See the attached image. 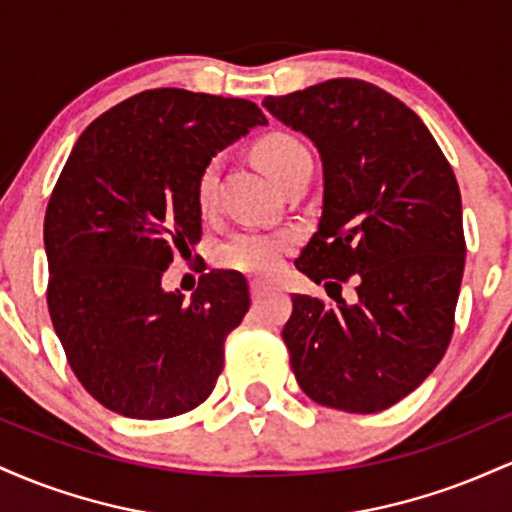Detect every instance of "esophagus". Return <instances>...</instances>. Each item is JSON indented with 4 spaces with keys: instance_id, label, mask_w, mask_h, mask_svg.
I'll list each match as a JSON object with an SVG mask.
<instances>
[{
    "instance_id": "esophagus-1",
    "label": "esophagus",
    "mask_w": 512,
    "mask_h": 512,
    "mask_svg": "<svg viewBox=\"0 0 512 512\" xmlns=\"http://www.w3.org/2000/svg\"><path fill=\"white\" fill-rule=\"evenodd\" d=\"M250 293L255 301H260L264 293H267V284H262V281H250Z\"/></svg>"
}]
</instances>
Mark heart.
Instances as JSON below:
<instances>
[{"instance_id":"obj_1","label":"heart","mask_w":512,"mask_h":512,"mask_svg":"<svg viewBox=\"0 0 512 512\" xmlns=\"http://www.w3.org/2000/svg\"><path fill=\"white\" fill-rule=\"evenodd\" d=\"M308 149L293 134L272 132L255 144V156L269 175L281 182ZM219 158H211L202 168L197 180V202L202 209H209L216 197L219 182ZM298 238L293 231H262V228H243L231 238H226L216 250V260L221 267L252 276H272L279 272L281 262L296 248Z\"/></svg>"}]
</instances>
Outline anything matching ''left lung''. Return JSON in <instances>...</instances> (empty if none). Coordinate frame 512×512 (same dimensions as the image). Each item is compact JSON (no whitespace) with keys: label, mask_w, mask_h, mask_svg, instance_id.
I'll list each match as a JSON object with an SVG mask.
<instances>
[{"label":"left lung","mask_w":512,"mask_h":512,"mask_svg":"<svg viewBox=\"0 0 512 512\" xmlns=\"http://www.w3.org/2000/svg\"><path fill=\"white\" fill-rule=\"evenodd\" d=\"M276 120L322 158V216L296 269L337 303L293 296L284 337L301 390L322 407L375 414L414 392L448 351L464 272L462 199L414 110L361 79L267 96ZM359 298L346 304L341 284Z\"/></svg>","instance_id":"obj_1"}]
</instances>
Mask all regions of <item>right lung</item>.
<instances>
[{"instance_id":"add662e5","label":"right lung","mask_w":512,"mask_h":512,"mask_svg":"<svg viewBox=\"0 0 512 512\" xmlns=\"http://www.w3.org/2000/svg\"><path fill=\"white\" fill-rule=\"evenodd\" d=\"M264 122L243 98L151 88L74 144L45 211L48 308L69 368L105 409L173 419L214 390L248 281L211 269L185 301L161 276L202 238V168Z\"/></svg>"}]
</instances>
